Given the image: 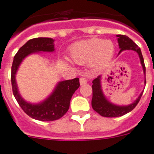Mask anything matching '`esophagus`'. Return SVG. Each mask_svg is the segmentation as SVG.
Segmentation results:
<instances>
[{
  "label": "esophagus",
  "instance_id": "34e87169",
  "mask_svg": "<svg viewBox=\"0 0 154 154\" xmlns=\"http://www.w3.org/2000/svg\"><path fill=\"white\" fill-rule=\"evenodd\" d=\"M80 84H81V85H84L85 84H87V79L85 78V77H81L80 78Z\"/></svg>",
  "mask_w": 154,
  "mask_h": 154
}]
</instances>
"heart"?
Listing matches in <instances>:
<instances>
[{
  "label": "heart",
  "mask_w": 154,
  "mask_h": 154,
  "mask_svg": "<svg viewBox=\"0 0 154 154\" xmlns=\"http://www.w3.org/2000/svg\"><path fill=\"white\" fill-rule=\"evenodd\" d=\"M115 47L109 40L91 38L73 44L69 49L71 59L78 64H87L95 69L105 66L113 58Z\"/></svg>",
  "instance_id": "obj_1"
}]
</instances>
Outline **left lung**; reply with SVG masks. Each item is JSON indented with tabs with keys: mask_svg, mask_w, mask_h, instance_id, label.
Masks as SVG:
<instances>
[{
	"mask_svg": "<svg viewBox=\"0 0 154 154\" xmlns=\"http://www.w3.org/2000/svg\"><path fill=\"white\" fill-rule=\"evenodd\" d=\"M117 41H118V45L120 48V51L119 54L121 51H125V50H132L138 53V55L140 59L141 65L143 66V73L145 74V84H146V67L145 63H144V59H143V55L141 52V50L138 45H135V43L131 39H130L128 37L125 35H121L118 34L117 35ZM118 54V55H119ZM101 78L102 76L97 77L95 79L92 81V99H91V106H92L93 109L96 111L97 113L100 114L103 117H121L126 113L131 112L136 105L139 103L140 100L142 95H143V91L141 92L139 96L137 98L136 100L133 102L132 103L129 104L128 106H118L115 105L113 103H110L108 99L106 98V96L103 94V91L102 90L101 85Z\"/></svg>",
	"mask_w": 154,
	"mask_h": 154,
	"instance_id": "left-lung-1",
	"label": "left lung"
}]
</instances>
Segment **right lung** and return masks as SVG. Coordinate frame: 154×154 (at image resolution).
Wrapping results in <instances>:
<instances>
[{
    "mask_svg": "<svg viewBox=\"0 0 154 154\" xmlns=\"http://www.w3.org/2000/svg\"><path fill=\"white\" fill-rule=\"evenodd\" d=\"M54 40L48 37H38L28 41L22 46L13 59L11 66V86L16 101L23 110L32 118L41 121H52L61 118L69 107L73 93L80 87L79 78L59 81L51 94L39 103H28L21 96L18 89L15 74L23 59L36 52H53Z\"/></svg>",
    "mask_w": 154,
    "mask_h": 154,
    "instance_id": "1",
    "label": "right lung"
}]
</instances>
